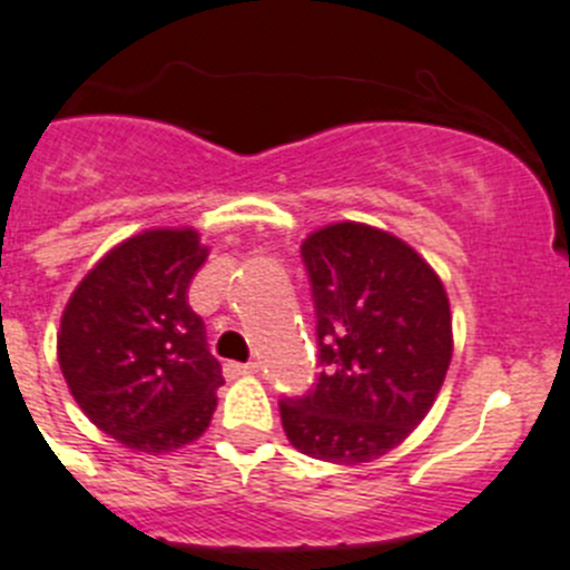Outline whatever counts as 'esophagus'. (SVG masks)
Returning a JSON list of instances; mask_svg holds the SVG:
<instances>
[{
    "label": "esophagus",
    "mask_w": 570,
    "mask_h": 570,
    "mask_svg": "<svg viewBox=\"0 0 570 570\" xmlns=\"http://www.w3.org/2000/svg\"><path fill=\"white\" fill-rule=\"evenodd\" d=\"M258 371V363H225V376L236 380V376H247Z\"/></svg>",
    "instance_id": "1"
}]
</instances>
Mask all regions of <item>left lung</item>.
<instances>
[{"mask_svg":"<svg viewBox=\"0 0 570 570\" xmlns=\"http://www.w3.org/2000/svg\"><path fill=\"white\" fill-rule=\"evenodd\" d=\"M317 312L321 376L281 402L303 455L357 466L422 424L453 360V315L439 273L407 242L363 222H334L301 244Z\"/></svg>","mask_w":570,"mask_h":570,"instance_id":"1","label":"left lung"}]
</instances>
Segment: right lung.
<instances>
[{
	"mask_svg": "<svg viewBox=\"0 0 570 570\" xmlns=\"http://www.w3.org/2000/svg\"><path fill=\"white\" fill-rule=\"evenodd\" d=\"M207 247L194 227H151L111 247L69 295L58 365L89 422L129 450L199 439L225 385L188 306Z\"/></svg>",
	"mask_w": 570,
	"mask_h": 570,
	"instance_id": "obj_1",
	"label": "right lung"
}]
</instances>
